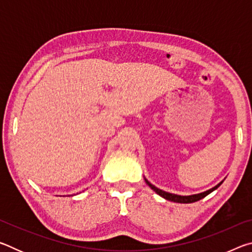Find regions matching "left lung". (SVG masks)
<instances>
[{"label": "left lung", "instance_id": "8db88e82", "mask_svg": "<svg viewBox=\"0 0 252 252\" xmlns=\"http://www.w3.org/2000/svg\"><path fill=\"white\" fill-rule=\"evenodd\" d=\"M146 182H147V185H148L149 187H150L153 191H156V192H157L158 194H159V195H161L162 198L167 199V200H169V201H173V202H178V203H192V202H195V201H199V200H201L202 198L207 197V195H208L209 193H211L212 191H215V190L217 189V188H219V187L221 186V183H222V182H220L218 186H216L215 188H212V189L206 191V192L199 193V194H193V195H178V194H172V193L165 192V191H163V190L158 189L157 187L151 185V183L149 182V181L147 180V179H146Z\"/></svg>", "mask_w": 252, "mask_h": 252}]
</instances>
